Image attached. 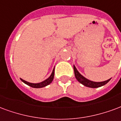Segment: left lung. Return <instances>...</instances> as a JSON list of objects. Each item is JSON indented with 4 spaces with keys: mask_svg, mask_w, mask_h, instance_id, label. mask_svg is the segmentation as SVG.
Returning <instances> with one entry per match:
<instances>
[{
    "mask_svg": "<svg viewBox=\"0 0 121 121\" xmlns=\"http://www.w3.org/2000/svg\"><path fill=\"white\" fill-rule=\"evenodd\" d=\"M74 74L76 78L77 79V80L81 84H83V85L86 86L87 87H90V88H98L100 87L101 86H103L104 85H106V83H108V81L110 80V79H109L108 80L104 81H102V82H94V81H92L88 80L86 78H85V77H83L80 73L77 70L76 68L74 65Z\"/></svg>",
    "mask_w": 121,
    "mask_h": 121,
    "instance_id": "obj_1",
    "label": "left lung"
}]
</instances>
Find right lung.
<instances>
[{
	"label": "right lung",
	"instance_id": "right-lung-1",
	"mask_svg": "<svg viewBox=\"0 0 121 121\" xmlns=\"http://www.w3.org/2000/svg\"><path fill=\"white\" fill-rule=\"evenodd\" d=\"M54 69L52 70V72L51 75L50 76L49 78H47V79H45V81H42V82H41V83H29L27 81H25L24 79H20L21 80H22L24 83H26L27 84V85L30 86L31 87H33V88H42V87H44V86H46L47 85H49L50 83H51L52 80H53L54 79Z\"/></svg>",
	"mask_w": 121,
	"mask_h": 121
}]
</instances>
